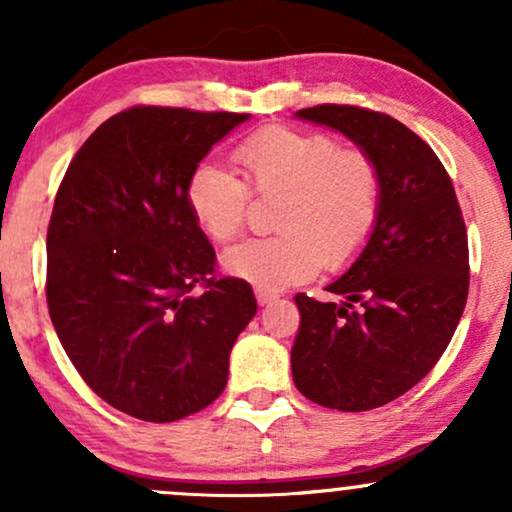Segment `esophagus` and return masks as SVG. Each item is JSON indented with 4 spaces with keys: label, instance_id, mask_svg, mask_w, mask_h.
<instances>
[{
    "label": "esophagus",
    "instance_id": "1",
    "mask_svg": "<svg viewBox=\"0 0 512 512\" xmlns=\"http://www.w3.org/2000/svg\"><path fill=\"white\" fill-rule=\"evenodd\" d=\"M255 298H257V303H260V305H269V303L276 301V293L267 291V289H257Z\"/></svg>",
    "mask_w": 512,
    "mask_h": 512
}]
</instances>
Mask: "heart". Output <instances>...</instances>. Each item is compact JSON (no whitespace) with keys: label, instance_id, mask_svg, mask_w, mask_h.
I'll return each mask as SVG.
<instances>
[{"label":"heart","instance_id":"obj_1","mask_svg":"<svg viewBox=\"0 0 512 512\" xmlns=\"http://www.w3.org/2000/svg\"><path fill=\"white\" fill-rule=\"evenodd\" d=\"M238 173L202 163L187 185L197 226L231 243L248 223L252 195L276 199L272 238L248 240L223 255L226 272L257 289L279 291L342 269L366 248L383 207V175L366 149L325 132L264 127L233 151Z\"/></svg>","mask_w":512,"mask_h":512}]
</instances>
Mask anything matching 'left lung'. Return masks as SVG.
<instances>
[{
    "label": "left lung",
    "instance_id": "1",
    "mask_svg": "<svg viewBox=\"0 0 512 512\" xmlns=\"http://www.w3.org/2000/svg\"><path fill=\"white\" fill-rule=\"evenodd\" d=\"M378 161L383 207L349 272L327 286L346 301L296 293L293 383L327 409L368 411L402 397L438 363L469 291L467 226L440 158L395 117L358 105L298 110Z\"/></svg>",
    "mask_w": 512,
    "mask_h": 512
}]
</instances>
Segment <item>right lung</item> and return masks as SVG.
I'll return each mask as SVG.
<instances>
[{"label":"right lung","mask_w":512,"mask_h":512,"mask_svg":"<svg viewBox=\"0 0 512 512\" xmlns=\"http://www.w3.org/2000/svg\"><path fill=\"white\" fill-rule=\"evenodd\" d=\"M245 113L134 105L76 151L48 226L50 320L110 407L168 424L209 407L257 303L216 274L187 204L199 161Z\"/></svg>","instance_id":"add662e5"}]
</instances>
